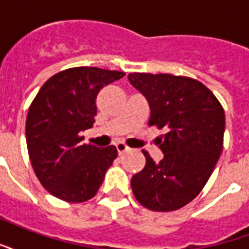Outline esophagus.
<instances>
[{
    "label": "esophagus",
    "mask_w": 249,
    "mask_h": 249,
    "mask_svg": "<svg viewBox=\"0 0 249 249\" xmlns=\"http://www.w3.org/2000/svg\"><path fill=\"white\" fill-rule=\"evenodd\" d=\"M116 149H117V151H119V154H124L125 151H128L129 150V147L126 145H125L124 142H117L116 143Z\"/></svg>",
    "instance_id": "obj_1"
}]
</instances>
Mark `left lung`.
Instances as JSON below:
<instances>
[{
    "instance_id": "1",
    "label": "left lung",
    "mask_w": 249,
    "mask_h": 249,
    "mask_svg": "<svg viewBox=\"0 0 249 249\" xmlns=\"http://www.w3.org/2000/svg\"><path fill=\"white\" fill-rule=\"evenodd\" d=\"M128 79L149 102L150 126L166 130L155 140L164 157L155 163L142 151L146 164L133 175L132 191L149 210H178L198 196L221 157L223 107L208 87L189 77L130 73Z\"/></svg>"
}]
</instances>
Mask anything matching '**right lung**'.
Masks as SVG:
<instances>
[{"instance_id":"1","label":"right lung","mask_w":249,"mask_h":249,"mask_svg":"<svg viewBox=\"0 0 249 249\" xmlns=\"http://www.w3.org/2000/svg\"><path fill=\"white\" fill-rule=\"evenodd\" d=\"M124 75L100 68H70L52 75L32 100L26 120L28 155L36 178L57 198H92L117 158L113 145H82L81 132L94 125L99 91Z\"/></svg>"}]
</instances>
